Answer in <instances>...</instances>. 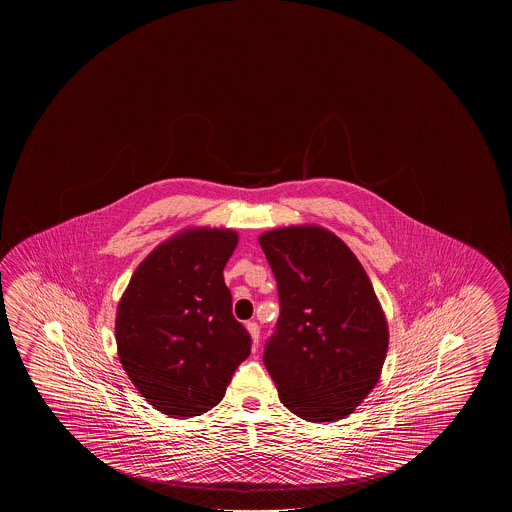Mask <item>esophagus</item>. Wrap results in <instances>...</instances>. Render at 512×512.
Here are the masks:
<instances>
[{
    "label": "esophagus",
    "mask_w": 512,
    "mask_h": 512,
    "mask_svg": "<svg viewBox=\"0 0 512 512\" xmlns=\"http://www.w3.org/2000/svg\"><path fill=\"white\" fill-rule=\"evenodd\" d=\"M246 330L250 332V336H252L253 348H257L259 346V337H260V328L255 321H248L246 323Z\"/></svg>",
    "instance_id": "34e87169"
}]
</instances>
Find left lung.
Returning a JSON list of instances; mask_svg holds the SVG:
<instances>
[{"mask_svg": "<svg viewBox=\"0 0 512 512\" xmlns=\"http://www.w3.org/2000/svg\"><path fill=\"white\" fill-rule=\"evenodd\" d=\"M278 285L280 316L264 364L280 402L307 421L352 414L377 386L389 332L361 262L321 227H285L259 237Z\"/></svg>", "mask_w": 512, "mask_h": 512, "instance_id": "obj_1", "label": "left lung"}]
</instances>
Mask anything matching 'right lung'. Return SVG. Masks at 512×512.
Instances as JSON below:
<instances>
[{"label":"right lung","mask_w":512,"mask_h":512,"mask_svg":"<svg viewBox=\"0 0 512 512\" xmlns=\"http://www.w3.org/2000/svg\"><path fill=\"white\" fill-rule=\"evenodd\" d=\"M237 239L227 228L184 230L139 264L119 302V361L146 402L171 418L216 407L252 350L223 278Z\"/></svg>","instance_id":"1"}]
</instances>
